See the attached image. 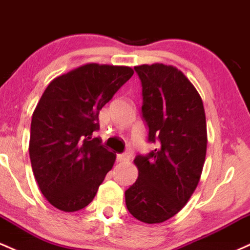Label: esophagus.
<instances>
[{
	"label": "esophagus",
	"instance_id": "esophagus-1",
	"mask_svg": "<svg viewBox=\"0 0 250 250\" xmlns=\"http://www.w3.org/2000/svg\"><path fill=\"white\" fill-rule=\"evenodd\" d=\"M117 161L120 162H125V161H128L129 160V155L128 154H119L117 155Z\"/></svg>",
	"mask_w": 250,
	"mask_h": 250
}]
</instances>
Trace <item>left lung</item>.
Segmentation results:
<instances>
[{
  "instance_id": "1",
  "label": "left lung",
  "mask_w": 250,
  "mask_h": 250,
  "mask_svg": "<svg viewBox=\"0 0 250 250\" xmlns=\"http://www.w3.org/2000/svg\"><path fill=\"white\" fill-rule=\"evenodd\" d=\"M142 84L148 141L157 148L137 155L139 177L125 190L135 219L161 223L185 207L197 187L207 151L202 99L182 71L162 63L134 68Z\"/></svg>"
}]
</instances>
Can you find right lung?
I'll use <instances>...</instances> for the list:
<instances>
[{"instance_id": "right-lung-1", "label": "right lung", "mask_w": 250, "mask_h": 250, "mask_svg": "<svg viewBox=\"0 0 250 250\" xmlns=\"http://www.w3.org/2000/svg\"><path fill=\"white\" fill-rule=\"evenodd\" d=\"M123 65L89 63L49 83L31 117L29 155L50 205L76 211L93 201L116 155L93 137L99 113L133 76Z\"/></svg>"}]
</instances>
